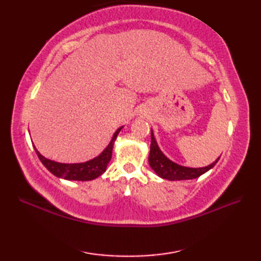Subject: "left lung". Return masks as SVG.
I'll return each mask as SVG.
<instances>
[{"instance_id":"1","label":"left lung","mask_w":261,"mask_h":261,"mask_svg":"<svg viewBox=\"0 0 261 261\" xmlns=\"http://www.w3.org/2000/svg\"><path fill=\"white\" fill-rule=\"evenodd\" d=\"M149 165L151 169L163 179L167 180H186V179H194L197 178L201 175L205 174L210 169H212L215 164L219 162L220 157L208 166L201 168H191L185 167L174 163L165 156V153L160 150L156 138L151 129V143H150V153H149Z\"/></svg>"}]
</instances>
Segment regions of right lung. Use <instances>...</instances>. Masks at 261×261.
Returning <instances> with one entry per match:
<instances>
[{
	"instance_id": "1",
	"label": "right lung",
	"mask_w": 261,
	"mask_h": 261,
	"mask_svg": "<svg viewBox=\"0 0 261 261\" xmlns=\"http://www.w3.org/2000/svg\"><path fill=\"white\" fill-rule=\"evenodd\" d=\"M123 126H120L118 130L114 132V135L111 139L108 147L98 154L97 157L93 158L91 160H87L85 163H77V164H63L57 163L54 160L48 159L43 157L42 154L38 151V149L33 145V148L38 154L40 162L43 164V166L50 171L53 175H55L58 178H64L67 180H92L97 178L98 176H101L105 170H107L108 165L110 163L111 158H112V150L114 141L118 137L119 132Z\"/></svg>"
}]
</instances>
